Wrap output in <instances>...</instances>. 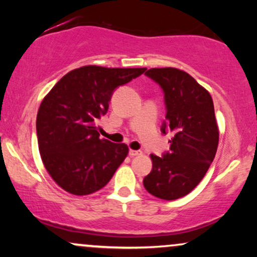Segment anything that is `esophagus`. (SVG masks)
Wrapping results in <instances>:
<instances>
[{"label": "esophagus", "instance_id": "34e87169", "mask_svg": "<svg viewBox=\"0 0 257 257\" xmlns=\"http://www.w3.org/2000/svg\"><path fill=\"white\" fill-rule=\"evenodd\" d=\"M141 151H135V150H129V156L131 157H135V156H140Z\"/></svg>", "mask_w": 257, "mask_h": 257}]
</instances>
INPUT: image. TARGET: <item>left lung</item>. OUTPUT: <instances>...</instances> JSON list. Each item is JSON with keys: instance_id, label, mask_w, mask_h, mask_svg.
I'll return each mask as SVG.
<instances>
[{"instance_id": "1", "label": "left lung", "mask_w": 257, "mask_h": 257, "mask_svg": "<svg viewBox=\"0 0 257 257\" xmlns=\"http://www.w3.org/2000/svg\"><path fill=\"white\" fill-rule=\"evenodd\" d=\"M145 75L162 88L166 120L161 132H173L169 151L151 155L152 170L144 179L146 191L157 198L186 196L204 178L219 144L213 99L192 76L174 67L150 69Z\"/></svg>"}]
</instances>
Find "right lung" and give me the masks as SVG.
<instances>
[{
  "mask_svg": "<svg viewBox=\"0 0 257 257\" xmlns=\"http://www.w3.org/2000/svg\"><path fill=\"white\" fill-rule=\"evenodd\" d=\"M145 70L79 67L60 78L41 102L38 149L47 172L65 191L96 192L124 161L128 146L100 138L96 122L107 112L113 91Z\"/></svg>",
  "mask_w": 257,
  "mask_h": 257,
  "instance_id": "add662e5",
  "label": "right lung"
}]
</instances>
